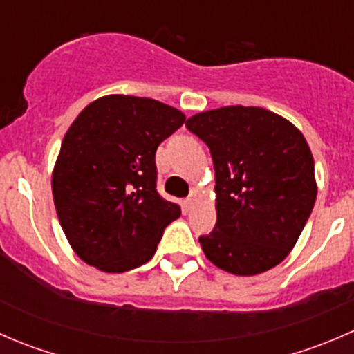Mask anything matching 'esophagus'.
I'll use <instances>...</instances> for the list:
<instances>
[{"instance_id": "1", "label": "esophagus", "mask_w": 354, "mask_h": 354, "mask_svg": "<svg viewBox=\"0 0 354 354\" xmlns=\"http://www.w3.org/2000/svg\"><path fill=\"white\" fill-rule=\"evenodd\" d=\"M195 197H197V195H195V194H190V195H188L187 198L183 200V205H185V210H187V212H188V210L192 209V207H194V203H195Z\"/></svg>"}]
</instances>
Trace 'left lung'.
Instances as JSON below:
<instances>
[{
    "label": "left lung",
    "mask_w": 354,
    "mask_h": 354,
    "mask_svg": "<svg viewBox=\"0 0 354 354\" xmlns=\"http://www.w3.org/2000/svg\"><path fill=\"white\" fill-rule=\"evenodd\" d=\"M185 124L205 142L216 171L217 223L198 238L205 257L236 276L276 267L298 241L317 198L301 131L253 106L205 111Z\"/></svg>",
    "instance_id": "left-lung-1"
}]
</instances>
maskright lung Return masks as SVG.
I'll use <instances>...</instances> for the list:
<instances>
[{
	"label": "right lung",
	"mask_w": 354,
	"mask_h": 354,
	"mask_svg": "<svg viewBox=\"0 0 354 354\" xmlns=\"http://www.w3.org/2000/svg\"><path fill=\"white\" fill-rule=\"evenodd\" d=\"M185 114L156 99L106 95L63 138L53 197L71 248L88 266L127 272L154 257L180 205L157 192L156 151Z\"/></svg>",
	"instance_id": "obj_1"
}]
</instances>
